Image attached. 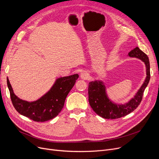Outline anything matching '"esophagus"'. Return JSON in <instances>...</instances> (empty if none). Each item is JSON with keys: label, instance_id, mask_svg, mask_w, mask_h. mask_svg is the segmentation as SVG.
<instances>
[{"label": "esophagus", "instance_id": "34e87169", "mask_svg": "<svg viewBox=\"0 0 159 159\" xmlns=\"http://www.w3.org/2000/svg\"><path fill=\"white\" fill-rule=\"evenodd\" d=\"M88 77V74L86 71H82L80 74V77L82 79H86L87 77Z\"/></svg>", "mask_w": 159, "mask_h": 159}]
</instances>
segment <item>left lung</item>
<instances>
[{"instance_id":"obj_1","label":"left lung","mask_w":159,"mask_h":159,"mask_svg":"<svg viewBox=\"0 0 159 159\" xmlns=\"http://www.w3.org/2000/svg\"><path fill=\"white\" fill-rule=\"evenodd\" d=\"M131 57H136L143 61L146 66L147 77L143 86L139 89L136 95L124 105L113 103L106 94L105 86L101 81L90 82L88 85V100L90 106L100 116L106 119H116L126 116L134 111L139 106L143 99L144 91L150 79V66L149 58L146 53L138 48L128 53Z\"/></svg>"}]
</instances>
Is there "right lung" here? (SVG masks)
<instances>
[{
  "label": "right lung",
  "instance_id": "1",
  "mask_svg": "<svg viewBox=\"0 0 159 159\" xmlns=\"http://www.w3.org/2000/svg\"><path fill=\"white\" fill-rule=\"evenodd\" d=\"M79 77L78 74L58 79L53 86L43 97L34 102H27L19 98L13 91L9 80V88L11 102L20 114L35 122H45L55 118L64 107L67 95Z\"/></svg>",
  "mask_w": 159,
  "mask_h": 159
}]
</instances>
